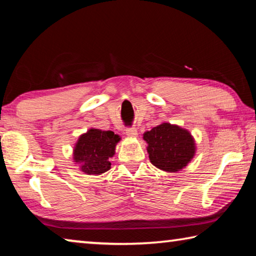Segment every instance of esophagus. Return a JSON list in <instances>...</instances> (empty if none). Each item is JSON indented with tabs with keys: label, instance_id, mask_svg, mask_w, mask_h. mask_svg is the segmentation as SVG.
<instances>
[{
	"label": "esophagus",
	"instance_id": "34e87169",
	"mask_svg": "<svg viewBox=\"0 0 256 256\" xmlns=\"http://www.w3.org/2000/svg\"><path fill=\"white\" fill-rule=\"evenodd\" d=\"M126 136L131 138H136L138 136V130L136 128H130L126 130Z\"/></svg>",
	"mask_w": 256,
	"mask_h": 256
}]
</instances>
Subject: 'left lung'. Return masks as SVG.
<instances>
[{
    "mask_svg": "<svg viewBox=\"0 0 256 256\" xmlns=\"http://www.w3.org/2000/svg\"><path fill=\"white\" fill-rule=\"evenodd\" d=\"M150 162L166 172H178L194 158L196 140L188 130L164 122L144 133Z\"/></svg>",
    "mask_w": 256,
    "mask_h": 256,
    "instance_id": "8db88e82",
    "label": "left lung"
}]
</instances>
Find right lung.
<instances>
[{
  "instance_id": "add662e5",
  "label": "right lung",
  "mask_w": 256,
  "mask_h": 256,
  "mask_svg": "<svg viewBox=\"0 0 256 256\" xmlns=\"http://www.w3.org/2000/svg\"><path fill=\"white\" fill-rule=\"evenodd\" d=\"M120 141V136L112 131L89 128L73 146V162L86 175H102L110 170V158Z\"/></svg>"
}]
</instances>
